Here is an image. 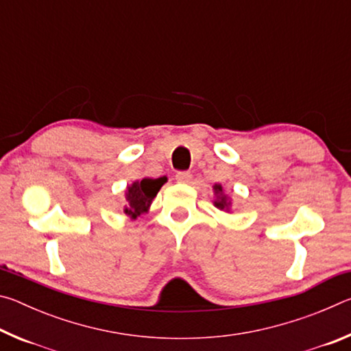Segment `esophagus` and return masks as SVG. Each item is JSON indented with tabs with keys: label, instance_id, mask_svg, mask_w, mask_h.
Segmentation results:
<instances>
[{
	"label": "esophagus",
	"instance_id": "1",
	"mask_svg": "<svg viewBox=\"0 0 351 351\" xmlns=\"http://www.w3.org/2000/svg\"><path fill=\"white\" fill-rule=\"evenodd\" d=\"M175 178L178 182H189L190 180H192V175H190V171L184 170V171H178Z\"/></svg>",
	"mask_w": 351,
	"mask_h": 351
}]
</instances>
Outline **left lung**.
Listing matches in <instances>:
<instances>
[{
    "label": "left lung",
    "instance_id": "left-lung-1",
    "mask_svg": "<svg viewBox=\"0 0 351 351\" xmlns=\"http://www.w3.org/2000/svg\"><path fill=\"white\" fill-rule=\"evenodd\" d=\"M215 190H217V193H221L223 192L221 186H215ZM215 206L218 207V209H224V207H228V201H226V197H219L215 201Z\"/></svg>",
    "mask_w": 351,
    "mask_h": 351
}]
</instances>
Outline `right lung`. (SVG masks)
I'll return each instance as SVG.
<instances>
[{
    "instance_id": "obj_1",
    "label": "right lung",
    "mask_w": 351,
    "mask_h": 351,
    "mask_svg": "<svg viewBox=\"0 0 351 351\" xmlns=\"http://www.w3.org/2000/svg\"><path fill=\"white\" fill-rule=\"evenodd\" d=\"M167 181V178H158V180H145L134 182L132 187H128L127 192V201L130 203V207H125V213L132 215L133 218L139 217L142 212L147 210V207L150 206L153 198L156 197L159 189L162 187V184Z\"/></svg>"
}]
</instances>
